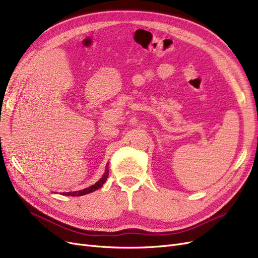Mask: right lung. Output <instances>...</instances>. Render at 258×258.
<instances>
[{
    "mask_svg": "<svg viewBox=\"0 0 258 258\" xmlns=\"http://www.w3.org/2000/svg\"><path fill=\"white\" fill-rule=\"evenodd\" d=\"M108 174H109V169H108V165H106V170L103 174V177L99 179L95 184L91 185L87 188H84V189H80V190H75V192H68V193H63V195L65 196H82V195H86V194H89V193H92L94 192V190L101 188L103 186V184L106 182L107 178H108Z\"/></svg>",
    "mask_w": 258,
    "mask_h": 258,
    "instance_id": "1",
    "label": "right lung"
}]
</instances>
